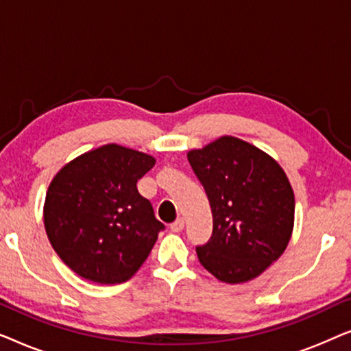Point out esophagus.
I'll list each match as a JSON object with an SVG mask.
<instances>
[{"label":"esophagus","instance_id":"34e87169","mask_svg":"<svg viewBox=\"0 0 351 351\" xmlns=\"http://www.w3.org/2000/svg\"><path fill=\"white\" fill-rule=\"evenodd\" d=\"M185 223H184V219H177L174 223H171V232L174 233H180L182 230H184Z\"/></svg>","mask_w":351,"mask_h":351}]
</instances>
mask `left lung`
Returning a JSON list of instances; mask_svg holds the SVG:
<instances>
[{
	"mask_svg": "<svg viewBox=\"0 0 351 351\" xmlns=\"http://www.w3.org/2000/svg\"><path fill=\"white\" fill-rule=\"evenodd\" d=\"M186 156L213 210V234L196 246L199 263L232 285L258 276L285 252L294 227V191L285 171L230 136Z\"/></svg>",
	"mask_w": 351,
	"mask_h": 351,
	"instance_id": "obj_1",
	"label": "left lung"
}]
</instances>
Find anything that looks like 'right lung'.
Instances as JSON below:
<instances>
[{
  "mask_svg": "<svg viewBox=\"0 0 351 351\" xmlns=\"http://www.w3.org/2000/svg\"><path fill=\"white\" fill-rule=\"evenodd\" d=\"M155 158L108 143L62 167L45 203L47 238L84 280L119 285L136 273L165 230L137 180Z\"/></svg>",
  "mask_w": 351,
  "mask_h": 351,
  "instance_id": "obj_1",
  "label": "right lung"
}]
</instances>
